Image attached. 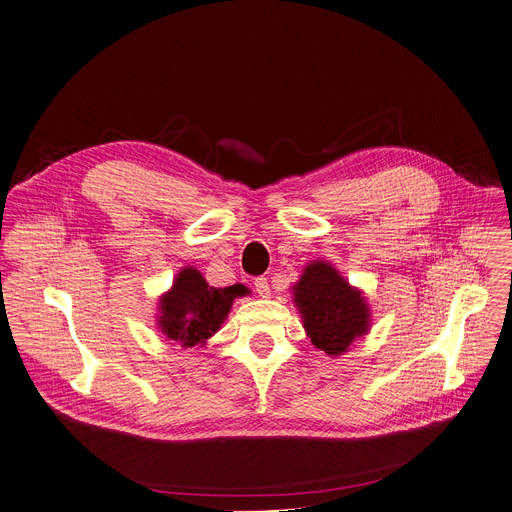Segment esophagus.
<instances>
[{
  "mask_svg": "<svg viewBox=\"0 0 512 512\" xmlns=\"http://www.w3.org/2000/svg\"><path fill=\"white\" fill-rule=\"evenodd\" d=\"M255 292H257L261 298H269V296H271L267 277H257V280H255Z\"/></svg>",
  "mask_w": 512,
  "mask_h": 512,
  "instance_id": "34e87169",
  "label": "esophagus"
}]
</instances>
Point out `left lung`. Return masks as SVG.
<instances>
[{
	"label": "left lung",
	"instance_id": "1",
	"mask_svg": "<svg viewBox=\"0 0 512 512\" xmlns=\"http://www.w3.org/2000/svg\"><path fill=\"white\" fill-rule=\"evenodd\" d=\"M292 298L306 337L329 357L345 355L353 341L371 329V308L363 292L324 259L302 269L300 280L292 286Z\"/></svg>",
	"mask_w": 512,
	"mask_h": 512
}]
</instances>
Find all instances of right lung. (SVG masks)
Segmentation results:
<instances>
[{"label": "right lung", "mask_w": 512, "mask_h": 512, "mask_svg": "<svg viewBox=\"0 0 512 512\" xmlns=\"http://www.w3.org/2000/svg\"><path fill=\"white\" fill-rule=\"evenodd\" d=\"M247 294L249 288L243 284L214 288L194 265H185L177 271L173 286L159 296L157 331L181 349L204 347L220 331L232 302Z\"/></svg>", "instance_id": "1"}]
</instances>
